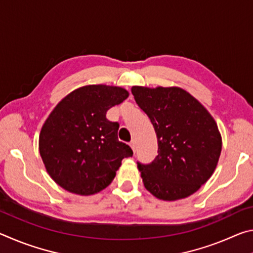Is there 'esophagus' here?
<instances>
[{
    "label": "esophagus",
    "mask_w": 253,
    "mask_h": 253,
    "mask_svg": "<svg viewBox=\"0 0 253 253\" xmlns=\"http://www.w3.org/2000/svg\"><path fill=\"white\" fill-rule=\"evenodd\" d=\"M130 147H131V149H132V152H136V143H135V140H132V142H130Z\"/></svg>",
    "instance_id": "esophagus-1"
}]
</instances>
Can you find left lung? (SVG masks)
Returning <instances> with one entry per match:
<instances>
[{
    "mask_svg": "<svg viewBox=\"0 0 253 253\" xmlns=\"http://www.w3.org/2000/svg\"><path fill=\"white\" fill-rule=\"evenodd\" d=\"M136 104L155 128L158 155L137 165L144 186L155 198L177 201L195 193L216 169L222 137L209 110L179 87L132 85Z\"/></svg>",
    "mask_w": 253,
    "mask_h": 253,
    "instance_id": "obj_1",
    "label": "left lung"
}]
</instances>
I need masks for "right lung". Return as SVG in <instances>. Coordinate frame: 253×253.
I'll use <instances>...</instances> for the list:
<instances>
[{
    "mask_svg": "<svg viewBox=\"0 0 253 253\" xmlns=\"http://www.w3.org/2000/svg\"><path fill=\"white\" fill-rule=\"evenodd\" d=\"M129 96L118 85L88 84L62 98L41 127L39 152L50 177L70 193L88 196L113 182L131 148L118 140L107 110Z\"/></svg>",
    "mask_w": 253,
    "mask_h": 253,
    "instance_id": "add662e5",
    "label": "right lung"
}]
</instances>
